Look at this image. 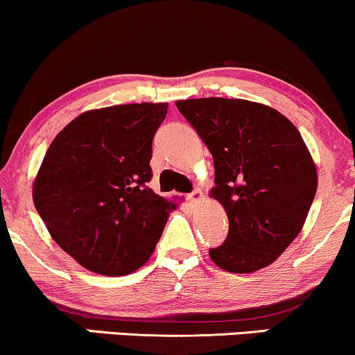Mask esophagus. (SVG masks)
Here are the masks:
<instances>
[{
    "label": "esophagus",
    "mask_w": 355,
    "mask_h": 355,
    "mask_svg": "<svg viewBox=\"0 0 355 355\" xmlns=\"http://www.w3.org/2000/svg\"><path fill=\"white\" fill-rule=\"evenodd\" d=\"M202 198H203V193H202L200 190H193V191H191L190 195H187V202H189L190 205H191V203H197V202H200Z\"/></svg>",
    "instance_id": "1"
}]
</instances>
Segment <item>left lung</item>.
<instances>
[{"mask_svg":"<svg viewBox=\"0 0 355 355\" xmlns=\"http://www.w3.org/2000/svg\"><path fill=\"white\" fill-rule=\"evenodd\" d=\"M209 146L211 197L229 235L209 254L220 268L250 274L270 266L302 230L317 191V170L299 130L262 103L234 98L177 101Z\"/></svg>","mask_w":355,"mask_h":355,"instance_id":"1","label":"left lung"}]
</instances>
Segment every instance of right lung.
Returning <instances> with one entry per match:
<instances>
[{"label": "right lung", "mask_w": 355, "mask_h": 355, "mask_svg": "<svg viewBox=\"0 0 355 355\" xmlns=\"http://www.w3.org/2000/svg\"><path fill=\"white\" fill-rule=\"evenodd\" d=\"M168 103L92 110L51 141L33 183L48 232L80 266L101 275L141 267L175 203L148 189L152 141Z\"/></svg>", "instance_id": "add662e5"}]
</instances>
